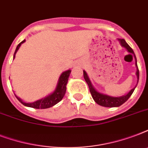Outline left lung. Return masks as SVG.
<instances>
[{"mask_svg": "<svg viewBox=\"0 0 148 148\" xmlns=\"http://www.w3.org/2000/svg\"><path fill=\"white\" fill-rule=\"evenodd\" d=\"M118 40L120 41V44L121 45L122 47H125L127 49V51H128L129 53H132L135 58V65L136 67H137V71H136V75H137V77H138V80H139V70H138V64H137V59H136L135 54H134V52L132 50L130 46L127 45V43L125 41L124 39H118ZM84 80L87 82V84H88V87H89V89H90V92L91 94V96H92L93 99L95 100V101L97 104L101 106H103V107H107V108H114V107H119V106L122 105L123 103H125L127 100L129 99V97H131V95L133 94L134 90L135 89L136 86L133 89H131L130 91H129L126 95H124V96H121V97H111V96H109V95H104V94H102V93H100L98 91L95 90V88L93 87L92 84L90 82V79L88 77V74L86 73L85 71H84Z\"/></svg>", "mask_w": 148, "mask_h": 148, "instance_id": "8db88e82", "label": "left lung"}]
</instances>
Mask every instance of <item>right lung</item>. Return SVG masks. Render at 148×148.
Here are the masks:
<instances>
[{
	"label": "right lung",
	"mask_w": 148,
	"mask_h": 148,
	"mask_svg": "<svg viewBox=\"0 0 148 148\" xmlns=\"http://www.w3.org/2000/svg\"><path fill=\"white\" fill-rule=\"evenodd\" d=\"M24 41H25V40L21 41V42L20 43L19 45L17 46L14 53V59L15 54L17 53V51H18V49H19V47H21V44H23ZM71 72V70H67L66 71L63 72L62 74H60V77H59V80H58V85L56 87L55 90H54L52 94H51V95L47 96V97H44V98L40 99V100L34 101L33 103H26V102H24V101H22L20 97H17L16 95H15V96H16L17 100H18L22 104H24V105L26 106V107L36 108V109H46V108H51V107H53V105H55L56 103H58V102H60V101L63 99L65 93H66V85H67V81H68V77H69Z\"/></svg>",
	"instance_id": "1"
}]
</instances>
